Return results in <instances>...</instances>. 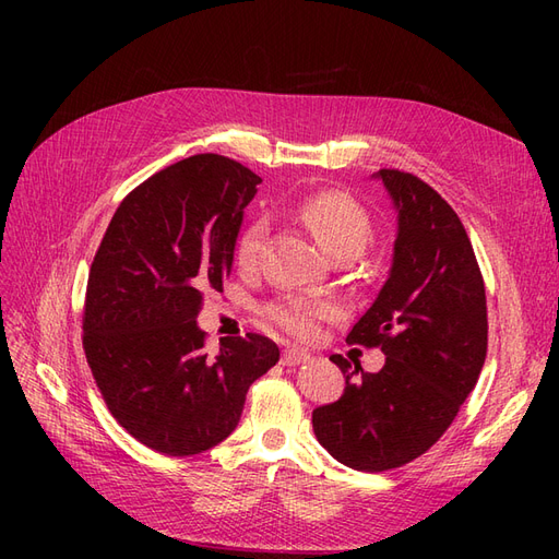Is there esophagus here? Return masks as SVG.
I'll return each instance as SVG.
<instances>
[{
  "mask_svg": "<svg viewBox=\"0 0 559 559\" xmlns=\"http://www.w3.org/2000/svg\"><path fill=\"white\" fill-rule=\"evenodd\" d=\"M312 361V354L306 352V349H284V357H282V364L284 366H300V364H308Z\"/></svg>",
  "mask_w": 559,
  "mask_h": 559,
  "instance_id": "obj_1",
  "label": "esophagus"
}]
</instances>
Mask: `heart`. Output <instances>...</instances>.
I'll use <instances>...</instances> for the list:
<instances>
[{
    "label": "heart",
    "instance_id": "heart-1",
    "mask_svg": "<svg viewBox=\"0 0 559 559\" xmlns=\"http://www.w3.org/2000/svg\"><path fill=\"white\" fill-rule=\"evenodd\" d=\"M298 222L306 226L314 242L324 249L329 257L335 253H361L373 235V226L366 210L357 200H352L341 191H321L308 195L296 205ZM265 222H253L245 228L238 240V261L242 265H251L257 261L263 238H265ZM333 314V308L326 302H312L302 298H284L267 306L265 317L275 326L284 329L296 337H312L317 333L319 319Z\"/></svg>",
    "mask_w": 559,
    "mask_h": 559
}]
</instances>
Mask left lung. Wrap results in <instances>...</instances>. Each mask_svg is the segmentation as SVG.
Returning a JSON list of instances; mask_svg holds the SVG:
<instances>
[{
    "mask_svg": "<svg viewBox=\"0 0 559 559\" xmlns=\"http://www.w3.org/2000/svg\"><path fill=\"white\" fill-rule=\"evenodd\" d=\"M396 212L386 282L347 341L384 352L378 373L341 354L345 394L312 413L317 441L357 471H386L425 454L473 392L487 354L485 284L460 216L429 183L380 170ZM362 370V378L356 373Z\"/></svg>",
    "mask_w": 559,
    "mask_h": 559,
    "instance_id": "obj_1",
    "label": "left lung"
}]
</instances>
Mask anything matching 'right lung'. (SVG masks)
I'll return each mask as SVG.
<instances>
[{
	"label": "right lung",
	"mask_w": 559,
	"mask_h": 559,
	"mask_svg": "<svg viewBox=\"0 0 559 559\" xmlns=\"http://www.w3.org/2000/svg\"><path fill=\"white\" fill-rule=\"evenodd\" d=\"M261 177L224 156L179 160L121 205L88 275L83 347L111 415L146 448L189 456L238 427L245 399L280 361L259 333L216 354L198 326L202 292H222Z\"/></svg>",
	"instance_id": "add662e5"
}]
</instances>
